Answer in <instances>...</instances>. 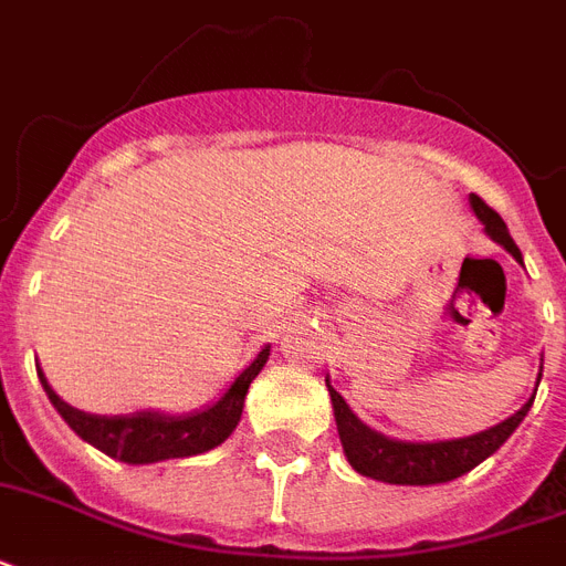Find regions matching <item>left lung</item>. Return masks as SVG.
<instances>
[{
	"label": "left lung",
	"mask_w": 566,
	"mask_h": 566,
	"mask_svg": "<svg viewBox=\"0 0 566 566\" xmlns=\"http://www.w3.org/2000/svg\"><path fill=\"white\" fill-rule=\"evenodd\" d=\"M470 205H473L475 217L484 222V231L491 234L496 243L509 249L511 255L520 258L517 243L511 240L505 222L491 205L479 199V196H470ZM541 381V376H537ZM328 385V378H326ZM328 394H332V405H335V420H337V434H340V443H344V452L349 458V464L358 470L361 475H370L376 482L387 484H440L452 482L458 475L470 473L473 467H479L488 455H493L496 449L505 443V440L514 434L523 417L528 413L535 396L528 399L523 408H520L514 417H509L500 426H493L488 431H479L473 438H458V440H440V443H405V440H390L378 431L367 429L353 411L349 405L344 402V396L337 394L335 387L328 385Z\"/></svg>",
	"instance_id": "left-lung-1"
}]
</instances>
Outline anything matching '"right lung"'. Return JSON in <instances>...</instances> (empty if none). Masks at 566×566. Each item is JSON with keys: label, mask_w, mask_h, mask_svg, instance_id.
Returning <instances> with one entry per match:
<instances>
[{"label": "right lung", "mask_w": 566, "mask_h": 566, "mask_svg": "<svg viewBox=\"0 0 566 566\" xmlns=\"http://www.w3.org/2000/svg\"><path fill=\"white\" fill-rule=\"evenodd\" d=\"M266 355H270V346L261 349L255 361L234 378V385L220 402L199 413H190V417H164V413L153 411L132 413V417H96V413H84L73 405H66L64 399H57L43 373L38 370V376L43 381L49 402L55 405L57 413L78 438L126 464H155V461L199 455V452L220 447L240 422L247 390L266 364Z\"/></svg>", "instance_id": "obj_1"}]
</instances>
